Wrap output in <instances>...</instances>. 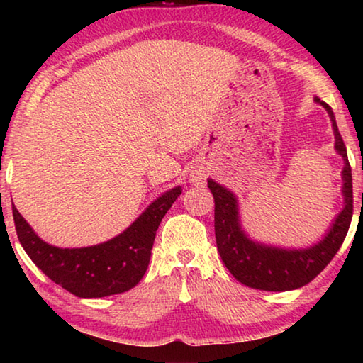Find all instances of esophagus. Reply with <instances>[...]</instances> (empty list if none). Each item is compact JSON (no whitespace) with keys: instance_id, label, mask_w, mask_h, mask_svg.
I'll return each instance as SVG.
<instances>
[{"instance_id":"1","label":"esophagus","mask_w":363,"mask_h":363,"mask_svg":"<svg viewBox=\"0 0 363 363\" xmlns=\"http://www.w3.org/2000/svg\"><path fill=\"white\" fill-rule=\"evenodd\" d=\"M206 179L205 171H194L192 173V182L194 184H203Z\"/></svg>"}]
</instances>
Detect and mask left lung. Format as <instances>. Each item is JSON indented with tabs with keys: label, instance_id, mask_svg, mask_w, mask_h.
Masks as SVG:
<instances>
[{
	"label": "left lung",
	"instance_id": "8db88e82",
	"mask_svg": "<svg viewBox=\"0 0 363 363\" xmlns=\"http://www.w3.org/2000/svg\"><path fill=\"white\" fill-rule=\"evenodd\" d=\"M317 102H320L317 99ZM328 110L335 131V147L344 158L342 194L344 210L331 225L327 237L315 247L307 250H280L251 242L238 223L237 200L232 192L214 181H208L214 196V232L220 259L240 284L264 291L296 290L314 280L333 259L347 235L354 213L352 173L344 140L337 131L335 115L328 104L320 102Z\"/></svg>",
	"mask_w": 363,
	"mask_h": 363
}]
</instances>
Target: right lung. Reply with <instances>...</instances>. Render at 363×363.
<instances>
[{"label": "right lung", "instance_id": "add662e5", "mask_svg": "<svg viewBox=\"0 0 363 363\" xmlns=\"http://www.w3.org/2000/svg\"><path fill=\"white\" fill-rule=\"evenodd\" d=\"M181 192L176 187L158 196L118 237L88 248L51 247L36 235L14 205L12 216L26 253L54 284L78 298H104L131 290L144 277L158 225Z\"/></svg>", "mask_w": 363, "mask_h": 363}]
</instances>
